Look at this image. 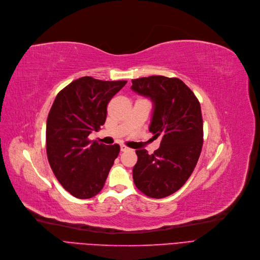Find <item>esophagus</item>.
Returning a JSON list of instances; mask_svg holds the SVG:
<instances>
[{
	"instance_id": "1",
	"label": "esophagus",
	"mask_w": 260,
	"mask_h": 260,
	"mask_svg": "<svg viewBox=\"0 0 260 260\" xmlns=\"http://www.w3.org/2000/svg\"><path fill=\"white\" fill-rule=\"evenodd\" d=\"M129 150H130V148L127 147L126 145H121L120 146V151L121 152H126V151H129Z\"/></svg>"
}]
</instances>
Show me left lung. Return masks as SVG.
Returning a JSON list of instances; mask_svg holds the SVG:
<instances>
[{
    "label": "left lung",
    "instance_id": "1",
    "mask_svg": "<svg viewBox=\"0 0 260 260\" xmlns=\"http://www.w3.org/2000/svg\"><path fill=\"white\" fill-rule=\"evenodd\" d=\"M131 89L150 97L154 112L149 131L162 138L152 154L137 150L133 181L146 196L160 199L179 190L191 176L203 146L201 107L193 92L176 77L132 80Z\"/></svg>",
    "mask_w": 260,
    "mask_h": 260
}]
</instances>
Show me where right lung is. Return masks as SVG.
<instances>
[{
  "instance_id": "right-lung-1",
  "label": "right lung",
  "mask_w": 260,
  "mask_h": 260,
  "mask_svg": "<svg viewBox=\"0 0 260 260\" xmlns=\"http://www.w3.org/2000/svg\"><path fill=\"white\" fill-rule=\"evenodd\" d=\"M126 80L104 81L90 76L61 90L46 121V153L55 177L72 196L89 199L100 192L120 147L89 139L107 118L109 102Z\"/></svg>"
}]
</instances>
